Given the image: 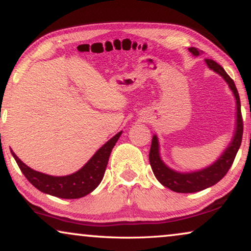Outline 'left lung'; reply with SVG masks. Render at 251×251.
Wrapping results in <instances>:
<instances>
[{
    "instance_id": "1",
    "label": "left lung",
    "mask_w": 251,
    "mask_h": 251,
    "mask_svg": "<svg viewBox=\"0 0 251 251\" xmlns=\"http://www.w3.org/2000/svg\"><path fill=\"white\" fill-rule=\"evenodd\" d=\"M188 50L194 56L201 55V50H197L196 47H190ZM205 62L210 70L216 72L217 75H220L224 79V81L227 83L232 93H233L235 99V111H237L235 112V128L233 137H232L227 147L222 152V155L207 168L198 171H191V172H179V171L171 169L170 166L166 165L163 162L161 154H159L158 138L156 134L152 136L150 151V163L154 176L164 187L171 189L172 191L182 192V194L201 191L206 188L214 186L221 179H223V176L227 173V171L230 170L232 163L234 161L235 155H237L239 148H240L242 140L243 125L241 117V104L234 81L215 61L206 60Z\"/></svg>"
}]
</instances>
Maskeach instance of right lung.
Returning <instances> with one entry per match:
<instances>
[{"label":"right lung","instance_id":"obj_1","mask_svg":"<svg viewBox=\"0 0 251 251\" xmlns=\"http://www.w3.org/2000/svg\"><path fill=\"white\" fill-rule=\"evenodd\" d=\"M121 134L122 131L118 132L105 143L80 170L64 176H54L32 170L25 164L12 150L11 154L24 176L39 191L63 199H77L85 197L99 187L103 180L111 151Z\"/></svg>","mask_w":251,"mask_h":251}]
</instances>
